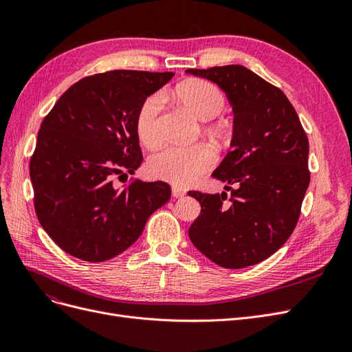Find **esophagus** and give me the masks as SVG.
I'll return each mask as SVG.
<instances>
[{"instance_id":"1","label":"esophagus","mask_w":352,"mask_h":352,"mask_svg":"<svg viewBox=\"0 0 352 352\" xmlns=\"http://www.w3.org/2000/svg\"><path fill=\"white\" fill-rule=\"evenodd\" d=\"M172 195H173L175 198H182V197L186 195V190L182 189V188L176 186V185H173V186H172Z\"/></svg>"}]
</instances>
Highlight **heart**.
Wrapping results in <instances>:
<instances>
[{
  "label": "heart",
  "instance_id": "1",
  "mask_svg": "<svg viewBox=\"0 0 352 352\" xmlns=\"http://www.w3.org/2000/svg\"><path fill=\"white\" fill-rule=\"evenodd\" d=\"M177 98L201 120H211L225 109V95L207 80H189L176 89ZM163 109V95L157 92L148 97L136 116V133L145 146H157L163 140L160 113ZM217 140L225 138L221 126H211ZM217 154L207 144L167 145L148 160V172L155 179L176 186H189L216 166Z\"/></svg>",
  "mask_w": 352,
  "mask_h": 352
}]
</instances>
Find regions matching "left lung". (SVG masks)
Masks as SVG:
<instances>
[{
  "label": "left lung",
  "instance_id": "obj_1",
  "mask_svg": "<svg viewBox=\"0 0 352 352\" xmlns=\"http://www.w3.org/2000/svg\"><path fill=\"white\" fill-rule=\"evenodd\" d=\"M186 73L217 83L233 111L232 150L211 175L229 184L230 197L190 190L201 212L189 238L220 267H248L278 251L296 226L310 185L308 138L286 95L250 69Z\"/></svg>",
  "mask_w": 352,
  "mask_h": 352
}]
</instances>
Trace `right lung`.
I'll use <instances>...</instances> for the list:
<instances>
[{
  "mask_svg": "<svg viewBox=\"0 0 352 352\" xmlns=\"http://www.w3.org/2000/svg\"><path fill=\"white\" fill-rule=\"evenodd\" d=\"M172 72L111 70L83 78L61 95L41 123L30 180L41 226L79 260L101 263L141 236L153 212L170 199L166 182L132 180L142 163L136 116Z\"/></svg>",
  "mask_w": 352,
  "mask_h": 352,
  "instance_id": "obj_1",
  "label": "right lung"
}]
</instances>
